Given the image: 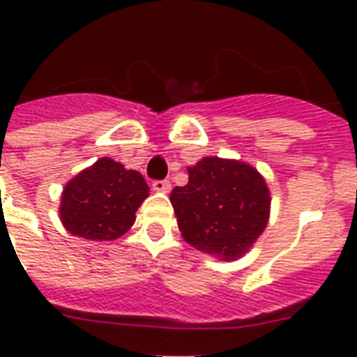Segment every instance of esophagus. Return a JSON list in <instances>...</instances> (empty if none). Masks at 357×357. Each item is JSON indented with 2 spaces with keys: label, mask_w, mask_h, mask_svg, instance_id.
<instances>
[{
  "label": "esophagus",
  "mask_w": 357,
  "mask_h": 357,
  "mask_svg": "<svg viewBox=\"0 0 357 357\" xmlns=\"http://www.w3.org/2000/svg\"><path fill=\"white\" fill-rule=\"evenodd\" d=\"M151 189L155 190V192H170L172 185H170L168 179H161V181H153V183H151Z\"/></svg>",
  "instance_id": "esophagus-1"
}]
</instances>
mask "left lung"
Wrapping results in <instances>:
<instances>
[{
  "label": "left lung",
  "mask_w": 357,
  "mask_h": 357,
  "mask_svg": "<svg viewBox=\"0 0 357 357\" xmlns=\"http://www.w3.org/2000/svg\"><path fill=\"white\" fill-rule=\"evenodd\" d=\"M189 183L170 192L185 243L220 261L248 254L271 217V190L248 162L202 157Z\"/></svg>",
  "instance_id": "1"
}]
</instances>
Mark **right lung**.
Masks as SVG:
<instances>
[{
	"instance_id": "right-lung-1",
	"label": "right lung",
	"mask_w": 357,
	"mask_h": 357,
	"mask_svg": "<svg viewBox=\"0 0 357 357\" xmlns=\"http://www.w3.org/2000/svg\"><path fill=\"white\" fill-rule=\"evenodd\" d=\"M148 195L142 174L102 157L64 185L59 217L68 234L114 241L133 226L135 213Z\"/></svg>"
}]
</instances>
